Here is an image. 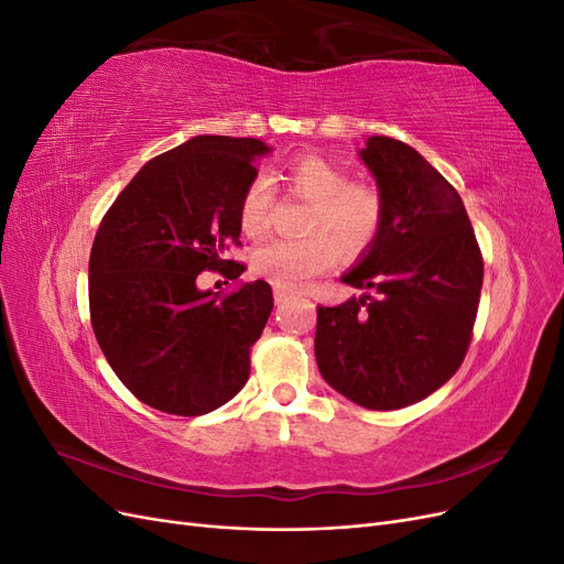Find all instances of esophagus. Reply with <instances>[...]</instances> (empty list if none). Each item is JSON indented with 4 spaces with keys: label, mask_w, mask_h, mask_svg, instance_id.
<instances>
[{
    "label": "esophagus",
    "mask_w": 564,
    "mask_h": 564,
    "mask_svg": "<svg viewBox=\"0 0 564 564\" xmlns=\"http://www.w3.org/2000/svg\"><path fill=\"white\" fill-rule=\"evenodd\" d=\"M289 301V294L282 292V289H275V305H284Z\"/></svg>",
    "instance_id": "1"
}]
</instances>
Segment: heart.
<instances>
[{
	"label": "heart",
	"instance_id": "heart-1",
	"mask_svg": "<svg viewBox=\"0 0 564 564\" xmlns=\"http://www.w3.org/2000/svg\"><path fill=\"white\" fill-rule=\"evenodd\" d=\"M289 191L313 202L305 218L308 240H272L253 251L256 275L282 292H303L317 275L327 272L338 251L352 259L377 240L383 204L369 185L350 183V174L324 158H301L286 172ZM272 191L265 178H253L240 204L242 230L259 237L268 230Z\"/></svg>",
	"mask_w": 564,
	"mask_h": 564
}]
</instances>
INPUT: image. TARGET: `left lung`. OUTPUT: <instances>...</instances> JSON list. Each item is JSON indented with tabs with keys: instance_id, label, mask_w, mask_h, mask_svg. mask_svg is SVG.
<instances>
[{
	"instance_id": "left-lung-1",
	"label": "left lung",
	"mask_w": 564,
	"mask_h": 564,
	"mask_svg": "<svg viewBox=\"0 0 564 564\" xmlns=\"http://www.w3.org/2000/svg\"><path fill=\"white\" fill-rule=\"evenodd\" d=\"M357 158L377 181V240L340 275L371 294L317 305L322 379L367 409L429 398L460 367L482 289V253L454 185L423 155L369 135Z\"/></svg>"
}]
</instances>
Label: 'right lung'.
Segmentation results:
<instances>
[{
  "label": "right lung",
  "instance_id": "obj_1",
  "mask_svg": "<svg viewBox=\"0 0 564 564\" xmlns=\"http://www.w3.org/2000/svg\"><path fill=\"white\" fill-rule=\"evenodd\" d=\"M270 150L256 139L193 135L150 160L100 220L91 327L119 381L160 412L209 414L249 379L272 289L256 280L218 299L197 275L230 263L224 253L240 240L253 162Z\"/></svg>",
  "mask_w": 564,
  "mask_h": 564
}]
</instances>
